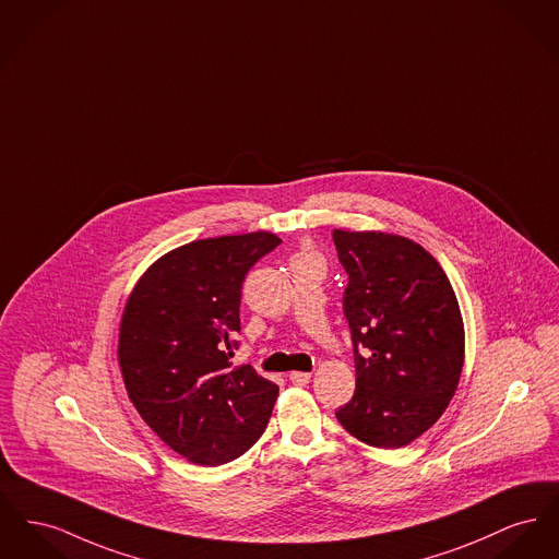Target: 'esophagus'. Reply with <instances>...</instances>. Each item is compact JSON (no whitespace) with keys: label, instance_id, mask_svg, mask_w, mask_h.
I'll use <instances>...</instances> for the list:
<instances>
[{"label":"esophagus","instance_id":"obj_1","mask_svg":"<svg viewBox=\"0 0 559 559\" xmlns=\"http://www.w3.org/2000/svg\"><path fill=\"white\" fill-rule=\"evenodd\" d=\"M310 373L308 371H292L289 373V382H294V384H297V386H306L308 382H310Z\"/></svg>","mask_w":559,"mask_h":559}]
</instances>
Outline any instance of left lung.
<instances>
[{
	"label": "left lung",
	"mask_w": 559,
	"mask_h": 559,
	"mask_svg": "<svg viewBox=\"0 0 559 559\" xmlns=\"http://www.w3.org/2000/svg\"><path fill=\"white\" fill-rule=\"evenodd\" d=\"M348 274L357 389L335 416L373 448H403L432 427L456 393L464 325L456 294L418 242L384 231L333 230Z\"/></svg>",
	"instance_id": "obj_1"
}]
</instances>
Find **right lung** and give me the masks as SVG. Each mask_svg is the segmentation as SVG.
I'll use <instances>...</instances> for the list:
<instances>
[{"instance_id":"right-lung-1","label":"right lung","mask_w":559,"mask_h":559,"mask_svg":"<svg viewBox=\"0 0 559 559\" xmlns=\"http://www.w3.org/2000/svg\"><path fill=\"white\" fill-rule=\"evenodd\" d=\"M281 238L270 231L204 238L168 251L127 301L118 361L132 405L170 450L217 466L267 427L278 386L251 365L231 369L247 272Z\"/></svg>"}]
</instances>
